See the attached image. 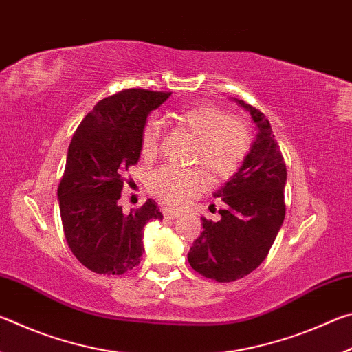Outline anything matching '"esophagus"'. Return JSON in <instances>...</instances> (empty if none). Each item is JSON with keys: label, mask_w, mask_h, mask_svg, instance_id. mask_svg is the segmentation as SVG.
Returning a JSON list of instances; mask_svg holds the SVG:
<instances>
[{"label": "esophagus", "mask_w": 352, "mask_h": 352, "mask_svg": "<svg viewBox=\"0 0 352 352\" xmlns=\"http://www.w3.org/2000/svg\"><path fill=\"white\" fill-rule=\"evenodd\" d=\"M163 216H164V219H177V217H180V212L178 211H175V210H163Z\"/></svg>", "instance_id": "34e87169"}]
</instances>
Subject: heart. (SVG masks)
<instances>
[{
    "instance_id": "obj_1",
    "label": "heart",
    "mask_w": 352,
    "mask_h": 352,
    "mask_svg": "<svg viewBox=\"0 0 352 352\" xmlns=\"http://www.w3.org/2000/svg\"><path fill=\"white\" fill-rule=\"evenodd\" d=\"M170 118L195 138L190 163L199 168L155 169L147 177V188L163 204L175 206L204 189L205 174L211 182H222L239 170L250 148V130L241 118L212 104L184 107ZM158 142L160 126L148 121L141 133L142 157H153Z\"/></svg>"
}]
</instances>
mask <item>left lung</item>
<instances>
[{
  "instance_id": "1",
  "label": "left lung",
  "mask_w": 352,
  "mask_h": 352,
  "mask_svg": "<svg viewBox=\"0 0 352 352\" xmlns=\"http://www.w3.org/2000/svg\"><path fill=\"white\" fill-rule=\"evenodd\" d=\"M234 100L250 111L259 132L239 170L216 194L223 201L219 220L201 217L204 231L188 253L195 272L219 283L236 281L258 269L285 216L287 170L269 119L243 100Z\"/></svg>"
}]
</instances>
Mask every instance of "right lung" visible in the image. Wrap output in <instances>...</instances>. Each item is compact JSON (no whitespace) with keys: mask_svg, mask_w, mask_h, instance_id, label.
Wrapping results in <instances>:
<instances>
[{"mask_svg":"<svg viewBox=\"0 0 352 352\" xmlns=\"http://www.w3.org/2000/svg\"><path fill=\"white\" fill-rule=\"evenodd\" d=\"M169 91L129 88L107 96L82 119L68 147L57 197L65 239L88 270L122 275L141 262L147 222L162 220L152 199L124 212L118 200L138 163L147 116Z\"/></svg>","mask_w":352,"mask_h":352,"instance_id":"obj_1","label":"right lung"}]
</instances>
